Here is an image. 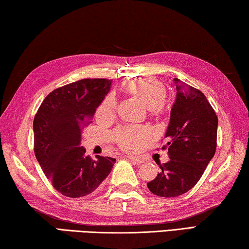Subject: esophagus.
Wrapping results in <instances>:
<instances>
[{"mask_svg": "<svg viewBox=\"0 0 249 249\" xmlns=\"http://www.w3.org/2000/svg\"><path fill=\"white\" fill-rule=\"evenodd\" d=\"M126 158H128L129 160H132L135 163H142L144 162V158L142 157H137V156H132V155H127Z\"/></svg>", "mask_w": 249, "mask_h": 249, "instance_id": "obj_1", "label": "esophagus"}]
</instances>
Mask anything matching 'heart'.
Segmentation results:
<instances>
[{
  "label": "heart",
  "mask_w": 249,
  "mask_h": 249,
  "mask_svg": "<svg viewBox=\"0 0 249 249\" xmlns=\"http://www.w3.org/2000/svg\"><path fill=\"white\" fill-rule=\"evenodd\" d=\"M125 91L140 99L151 112H158L166 98V88L158 80L146 78L125 84ZM117 101L114 93H109L98 109L100 116H112L116 111ZM151 138V132L142 126H123L114 133V140L125 150H140Z\"/></svg>",
  "instance_id": "1"
}]
</instances>
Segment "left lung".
<instances>
[{"label":"left lung","mask_w":249,"mask_h":249,"mask_svg":"<svg viewBox=\"0 0 249 249\" xmlns=\"http://www.w3.org/2000/svg\"><path fill=\"white\" fill-rule=\"evenodd\" d=\"M177 96L165 135L170 160L147 183L154 195L174 197L192 189L216 150L217 116L200 90L175 78Z\"/></svg>","instance_id":"1"}]
</instances>
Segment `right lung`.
Instances as JSON below:
<instances>
[{
  "label": "right lung",
  "instance_id": "1",
  "mask_svg": "<svg viewBox=\"0 0 249 249\" xmlns=\"http://www.w3.org/2000/svg\"><path fill=\"white\" fill-rule=\"evenodd\" d=\"M112 80L82 79L46 96L34 117V151L53 188L62 196L95 192L111 172L115 158L92 159L80 146L82 130L111 89Z\"/></svg>",
  "mask_w": 249,
  "mask_h": 249
}]
</instances>
